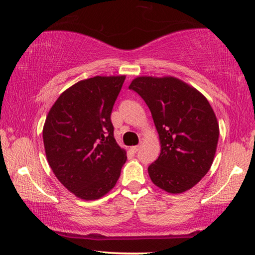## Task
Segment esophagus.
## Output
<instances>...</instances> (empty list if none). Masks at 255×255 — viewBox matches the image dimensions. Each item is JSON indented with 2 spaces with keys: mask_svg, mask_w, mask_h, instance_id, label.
<instances>
[{
  "mask_svg": "<svg viewBox=\"0 0 255 255\" xmlns=\"http://www.w3.org/2000/svg\"><path fill=\"white\" fill-rule=\"evenodd\" d=\"M138 150H139V146H138V145L131 146V151H132V152H135V153H136V152H138Z\"/></svg>",
  "mask_w": 255,
  "mask_h": 255,
  "instance_id": "1",
  "label": "esophagus"
}]
</instances>
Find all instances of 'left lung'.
<instances>
[{
  "label": "left lung",
  "mask_w": 255,
  "mask_h": 255,
  "mask_svg": "<svg viewBox=\"0 0 255 255\" xmlns=\"http://www.w3.org/2000/svg\"><path fill=\"white\" fill-rule=\"evenodd\" d=\"M149 106L161 151L147 168L169 193L191 189L206 175L219 140V124L206 97L173 77H138L129 86Z\"/></svg>",
  "instance_id": "obj_1"
}]
</instances>
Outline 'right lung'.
<instances>
[{"label":"right lung","mask_w":255,"mask_h":255,"mask_svg":"<svg viewBox=\"0 0 255 255\" xmlns=\"http://www.w3.org/2000/svg\"><path fill=\"white\" fill-rule=\"evenodd\" d=\"M126 77H94L66 89L43 126L45 155L68 191L94 200L115 187L126 151L113 136L111 113Z\"/></svg>","instance_id":"right-lung-1"}]
</instances>
